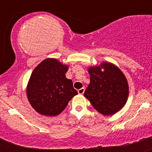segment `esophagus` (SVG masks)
Returning a JSON list of instances; mask_svg holds the SVG:
<instances>
[{"instance_id": "34e87169", "label": "esophagus", "mask_w": 152, "mask_h": 152, "mask_svg": "<svg viewBox=\"0 0 152 152\" xmlns=\"http://www.w3.org/2000/svg\"><path fill=\"white\" fill-rule=\"evenodd\" d=\"M84 91H85V88H80V89H79L78 91H77V92H78L79 94H83L84 93Z\"/></svg>"}]
</instances>
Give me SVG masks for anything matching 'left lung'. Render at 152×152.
I'll return each instance as SVG.
<instances>
[{
  "mask_svg": "<svg viewBox=\"0 0 152 152\" xmlns=\"http://www.w3.org/2000/svg\"><path fill=\"white\" fill-rule=\"evenodd\" d=\"M88 72L91 82L84 96L95 110L104 116L120 110L129 96V84L121 70L112 63L102 62L90 67Z\"/></svg>",
  "mask_w": 152,
  "mask_h": 152,
  "instance_id": "left-lung-1",
  "label": "left lung"
}]
</instances>
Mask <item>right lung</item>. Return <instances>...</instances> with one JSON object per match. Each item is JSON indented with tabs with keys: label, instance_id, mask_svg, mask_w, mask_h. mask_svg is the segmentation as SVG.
Returning <instances> with one entry per match:
<instances>
[{
	"label": "right lung",
	"instance_id": "right-lung-1",
	"mask_svg": "<svg viewBox=\"0 0 152 152\" xmlns=\"http://www.w3.org/2000/svg\"><path fill=\"white\" fill-rule=\"evenodd\" d=\"M68 67L56 58H46L31 74L26 95L36 112L46 116L61 113L77 94L72 80L65 77Z\"/></svg>",
	"mask_w": 152,
	"mask_h": 152
}]
</instances>
